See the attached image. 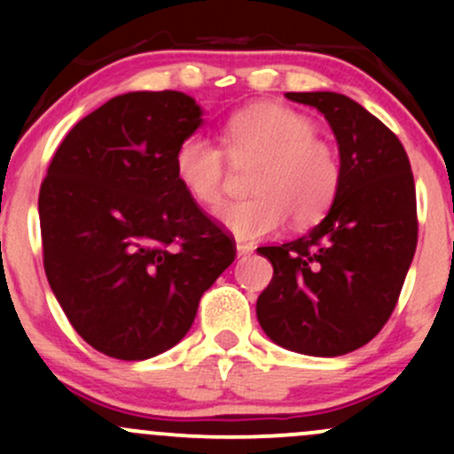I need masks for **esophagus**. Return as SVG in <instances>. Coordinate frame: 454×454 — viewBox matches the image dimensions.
Masks as SVG:
<instances>
[{"mask_svg":"<svg viewBox=\"0 0 454 454\" xmlns=\"http://www.w3.org/2000/svg\"><path fill=\"white\" fill-rule=\"evenodd\" d=\"M253 250H254V246L248 244V241H237V254H239V256L250 254Z\"/></svg>","mask_w":454,"mask_h":454,"instance_id":"34e87169","label":"esophagus"}]
</instances>
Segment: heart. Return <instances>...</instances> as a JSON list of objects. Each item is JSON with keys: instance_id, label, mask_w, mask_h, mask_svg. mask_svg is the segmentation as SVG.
<instances>
[{"instance_id": "obj_1", "label": "heart", "mask_w": 454, "mask_h": 454, "mask_svg": "<svg viewBox=\"0 0 454 454\" xmlns=\"http://www.w3.org/2000/svg\"><path fill=\"white\" fill-rule=\"evenodd\" d=\"M222 142L235 167L256 164L248 184L254 198L217 210L219 223L239 239L270 235L287 217L296 226H309L332 208L342 184L340 151L316 136V125L305 114L281 105H254L223 125ZM226 155L200 134L177 145L173 171L198 204L215 206L222 200Z\"/></svg>"}]
</instances>
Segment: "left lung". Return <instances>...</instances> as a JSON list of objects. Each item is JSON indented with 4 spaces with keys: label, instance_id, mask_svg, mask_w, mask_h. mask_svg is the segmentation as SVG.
Segmentation results:
<instances>
[{
    "label": "left lung",
    "instance_id": "1",
    "mask_svg": "<svg viewBox=\"0 0 454 454\" xmlns=\"http://www.w3.org/2000/svg\"><path fill=\"white\" fill-rule=\"evenodd\" d=\"M286 96L327 118L342 184L308 235L259 248L274 274L256 299V318L277 345L333 358L367 345L395 309L418 246L415 182L397 136L349 96Z\"/></svg>",
    "mask_w": 454,
    "mask_h": 454
}]
</instances>
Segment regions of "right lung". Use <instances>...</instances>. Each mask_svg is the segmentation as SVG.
<instances>
[{
  "label": "right lung",
  "mask_w": 454,
  "mask_h": 454,
  "mask_svg": "<svg viewBox=\"0 0 454 454\" xmlns=\"http://www.w3.org/2000/svg\"><path fill=\"white\" fill-rule=\"evenodd\" d=\"M201 122L182 91H129L76 122L50 162L39 191L45 277L100 354L171 349L235 261L231 237L173 171L177 145Z\"/></svg>",
  "instance_id": "add662e5"
}]
</instances>
